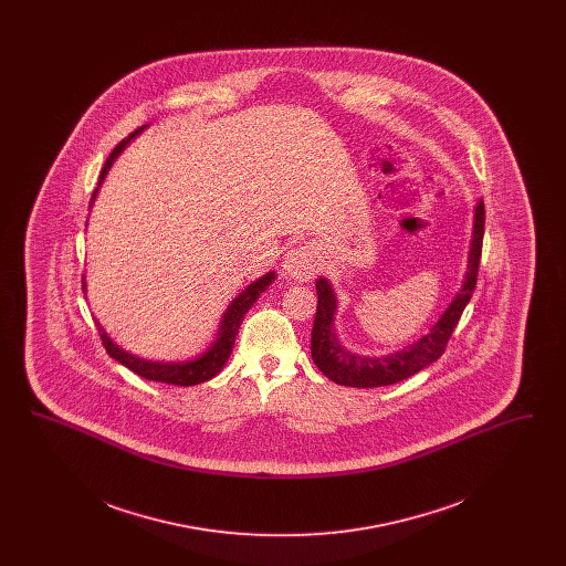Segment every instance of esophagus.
Returning <instances> with one entry per match:
<instances>
[{"mask_svg": "<svg viewBox=\"0 0 566 566\" xmlns=\"http://www.w3.org/2000/svg\"><path fill=\"white\" fill-rule=\"evenodd\" d=\"M318 259H316V252L310 248V245H301L291 250L286 256H284V275L296 280V282H310L316 277L318 273Z\"/></svg>", "mask_w": 566, "mask_h": 566, "instance_id": "1", "label": "esophagus"}]
</instances>
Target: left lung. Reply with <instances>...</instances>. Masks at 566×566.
<instances>
[{
  "mask_svg": "<svg viewBox=\"0 0 566 566\" xmlns=\"http://www.w3.org/2000/svg\"><path fill=\"white\" fill-rule=\"evenodd\" d=\"M484 201H478L473 212V233L469 245L467 271L462 277V286L439 321L432 324L431 331L409 344L403 350L381 354V356H365L352 352L342 344L339 333L335 328V314H337V296L326 277L316 280L318 293V307L312 328V358L324 376L333 379L335 384L352 386V388H377L403 381L407 377L422 371L434 363L448 346L450 335L454 333L467 303L475 291L480 256H482V242H484Z\"/></svg>",
  "mask_w": 566,
  "mask_h": 566,
  "instance_id": "left-lung-1",
  "label": "left lung"
}]
</instances>
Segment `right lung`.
Returning <instances> with one entry per match:
<instances>
[{
  "label": "right lung",
  "mask_w": 566,
  "mask_h": 566,
  "mask_svg": "<svg viewBox=\"0 0 566 566\" xmlns=\"http://www.w3.org/2000/svg\"><path fill=\"white\" fill-rule=\"evenodd\" d=\"M144 129L146 127H139L135 134L129 135L127 139H123L112 150L108 161H106L104 169H102L99 185H97V189L93 192L91 206L97 199V192H99L106 176H108L109 167L120 157V153L132 144V139H135ZM273 280H275V271H268L265 275H261L259 280L248 284L242 293L235 296L229 303V307L224 310V314H222V318L218 323L214 342L201 354H197L195 358H187V360H148V358L135 356L132 352L123 350L118 344H114L109 339L106 328L97 323L102 342H104V348H106V352H108L114 360H118L120 365H125L127 369H132L134 374L144 377V379L161 381V384H174V386H197V384H203V381L212 379V377L218 376L222 371V367L227 365V360H229V356L233 352V344H235V337H238V331L242 326L245 312L256 303V298L261 296V293L268 291V286H270ZM82 291L86 293V280H82Z\"/></svg>",
  "instance_id": "add662e5"
}]
</instances>
